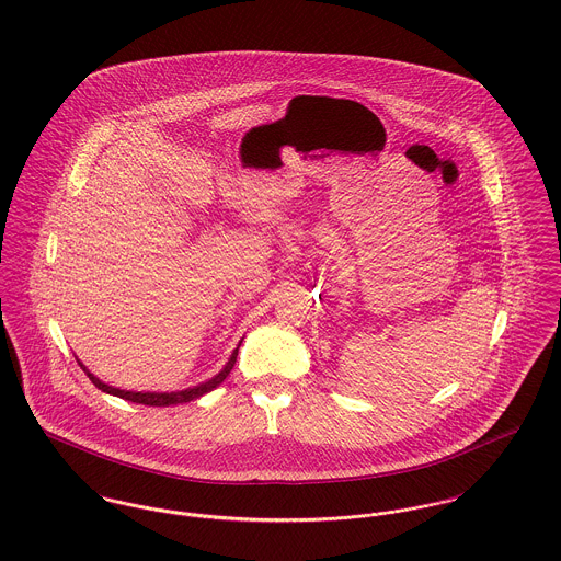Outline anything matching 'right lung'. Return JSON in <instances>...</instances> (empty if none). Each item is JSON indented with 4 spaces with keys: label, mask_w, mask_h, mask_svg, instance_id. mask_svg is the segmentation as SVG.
I'll use <instances>...</instances> for the list:
<instances>
[{
    "label": "right lung",
    "mask_w": 561,
    "mask_h": 561,
    "mask_svg": "<svg viewBox=\"0 0 561 561\" xmlns=\"http://www.w3.org/2000/svg\"><path fill=\"white\" fill-rule=\"evenodd\" d=\"M241 345V342H239ZM239 345L232 350V354H230V358H228V363L221 367V371L216 374L211 380H207V382H201V385H196V387L183 388V390H173V392H145V390H124V388H115L111 387V385H104L100 378H95L89 369H87L85 365L79 360V365L83 367V371H85L87 376H89V380L95 385V387L100 388L102 392H108V394H115V397H122V399H126V401H131V403H142V405H156V408H167V405H176V403H187V401H194V399H198V397H203V394H207V392H211L214 388L219 387L224 380H226V376L230 374V369L234 367V363H237V354H239Z\"/></svg>",
    "instance_id": "right-lung-1"
}]
</instances>
